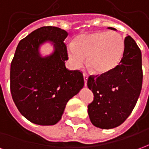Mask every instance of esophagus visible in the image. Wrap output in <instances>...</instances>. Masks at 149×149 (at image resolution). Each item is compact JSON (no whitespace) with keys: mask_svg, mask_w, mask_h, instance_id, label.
Listing matches in <instances>:
<instances>
[{"mask_svg":"<svg viewBox=\"0 0 149 149\" xmlns=\"http://www.w3.org/2000/svg\"><path fill=\"white\" fill-rule=\"evenodd\" d=\"M83 77H84V85L86 86V85H87V81H88V74H86V73H84V74H83Z\"/></svg>","mask_w":149,"mask_h":149,"instance_id":"obj_1","label":"esophagus"}]
</instances>
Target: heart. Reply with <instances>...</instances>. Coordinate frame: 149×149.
<instances>
[{
	"instance_id": "1",
	"label": "heart",
	"mask_w": 149,
	"mask_h": 149,
	"mask_svg": "<svg viewBox=\"0 0 149 149\" xmlns=\"http://www.w3.org/2000/svg\"><path fill=\"white\" fill-rule=\"evenodd\" d=\"M125 51V43L116 32L98 31L77 37L68 47V58L74 68L80 67L84 59L97 74H105L119 65Z\"/></svg>"
}]
</instances>
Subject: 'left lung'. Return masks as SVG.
I'll use <instances>...</instances> for the list:
<instances>
[{
  "label": "left lung",
  "instance_id": "left-lung-1",
  "mask_svg": "<svg viewBox=\"0 0 149 149\" xmlns=\"http://www.w3.org/2000/svg\"><path fill=\"white\" fill-rule=\"evenodd\" d=\"M121 61L112 71L88 78V87L94 96L93 102L88 105V113L92 124L102 129L121 125L131 114L141 94L143 81L141 49L130 36L125 37Z\"/></svg>",
  "mask_w": 149,
  "mask_h": 149
}]
</instances>
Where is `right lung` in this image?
<instances>
[{"label":"right lung","mask_w":149,"mask_h":149,"mask_svg":"<svg viewBox=\"0 0 149 149\" xmlns=\"http://www.w3.org/2000/svg\"><path fill=\"white\" fill-rule=\"evenodd\" d=\"M68 33L53 26L37 29L18 44L10 67V91L21 115L39 125H53L61 120L66 104L84 84L83 73L68 70L64 42ZM51 41L52 55L42 58L39 45Z\"/></svg>","instance_id":"obj_1"}]
</instances>
